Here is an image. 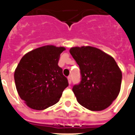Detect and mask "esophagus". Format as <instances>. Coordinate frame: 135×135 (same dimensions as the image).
Wrapping results in <instances>:
<instances>
[{
    "mask_svg": "<svg viewBox=\"0 0 135 135\" xmlns=\"http://www.w3.org/2000/svg\"><path fill=\"white\" fill-rule=\"evenodd\" d=\"M68 80H69V83L71 84V76H68Z\"/></svg>",
    "mask_w": 135,
    "mask_h": 135,
    "instance_id": "obj_1",
    "label": "esophagus"
}]
</instances>
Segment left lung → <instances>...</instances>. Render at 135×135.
<instances>
[{"label":"left lung","mask_w":135,"mask_h":135,"mask_svg":"<svg viewBox=\"0 0 135 135\" xmlns=\"http://www.w3.org/2000/svg\"><path fill=\"white\" fill-rule=\"evenodd\" d=\"M69 52L80 70V82L72 88L78 102L91 111L107 109L121 85V71L114 59L90 46L72 47Z\"/></svg>","instance_id":"1"}]
</instances>
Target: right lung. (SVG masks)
Wrapping results in <instances>:
<instances>
[{
    "label": "right lung",
    "mask_w": 135,
    "mask_h": 135,
    "mask_svg": "<svg viewBox=\"0 0 135 135\" xmlns=\"http://www.w3.org/2000/svg\"><path fill=\"white\" fill-rule=\"evenodd\" d=\"M63 47L46 45L24 55L15 71V82L20 98L36 110H43L59 101L68 87L66 77L58 66Z\"/></svg>",
    "instance_id": "obj_1"
}]
</instances>
